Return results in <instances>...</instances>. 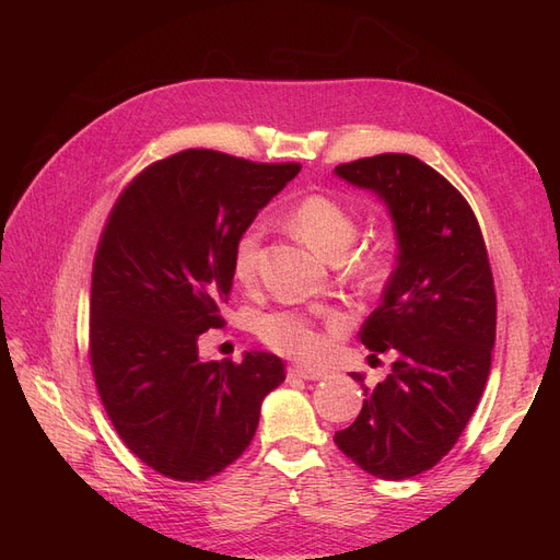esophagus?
Listing matches in <instances>:
<instances>
[{
	"label": "esophagus",
	"mask_w": 560,
	"mask_h": 560,
	"mask_svg": "<svg viewBox=\"0 0 560 560\" xmlns=\"http://www.w3.org/2000/svg\"><path fill=\"white\" fill-rule=\"evenodd\" d=\"M287 376H290V378H301V381H322V378H327L325 371L306 369V366H290V369H287Z\"/></svg>",
	"instance_id": "34e87169"
}]
</instances>
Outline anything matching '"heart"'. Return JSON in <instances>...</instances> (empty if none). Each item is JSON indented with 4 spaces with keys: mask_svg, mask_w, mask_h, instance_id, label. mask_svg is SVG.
<instances>
[{
    "mask_svg": "<svg viewBox=\"0 0 560 560\" xmlns=\"http://www.w3.org/2000/svg\"><path fill=\"white\" fill-rule=\"evenodd\" d=\"M290 226L303 243L311 245L319 257H325L327 261H341L354 245V238H358L360 231L358 219H354V214L343 206V202L322 194L306 196L296 202L290 212ZM261 235V224H249L238 233V238L233 243V276L243 282H249L254 278V270H257ZM381 266V247L369 249L350 261L352 273H358L366 280L376 278ZM336 327V322L319 325V322L303 313L273 311L261 315L257 329L261 341L270 350L287 354V358L308 362L317 360L319 354L329 348L331 331Z\"/></svg>",
    "mask_w": 560,
    "mask_h": 560,
    "instance_id": "1",
    "label": "heart"
}]
</instances>
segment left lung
Here are the masks:
<instances>
[{
    "instance_id": "left-lung-1",
    "label": "left lung",
    "mask_w": 560,
    "mask_h": 560,
    "mask_svg": "<svg viewBox=\"0 0 560 560\" xmlns=\"http://www.w3.org/2000/svg\"><path fill=\"white\" fill-rule=\"evenodd\" d=\"M334 173L385 202L399 247L358 334L371 358L397 350V360L374 389L362 385V411L334 442L378 479H411L455 446L490 374L498 301L486 243L463 194L416 156L378 154Z\"/></svg>"
}]
</instances>
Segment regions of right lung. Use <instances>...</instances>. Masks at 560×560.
I'll use <instances>...</instances> for the list:
<instances>
[{
	"mask_svg": "<svg viewBox=\"0 0 560 560\" xmlns=\"http://www.w3.org/2000/svg\"><path fill=\"white\" fill-rule=\"evenodd\" d=\"M299 171L186 149L144 167L107 217L91 284L93 376L124 444L167 479L206 481L238 460L284 381L270 352L200 360L198 336L224 325L238 233Z\"/></svg>",
	"mask_w": 560,
	"mask_h": 560,
	"instance_id": "right-lung-1",
	"label": "right lung"
}]
</instances>
